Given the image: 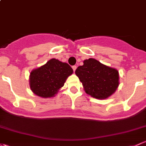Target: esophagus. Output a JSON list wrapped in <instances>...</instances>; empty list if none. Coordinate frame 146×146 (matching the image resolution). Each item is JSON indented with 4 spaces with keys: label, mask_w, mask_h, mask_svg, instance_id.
I'll list each match as a JSON object with an SVG mask.
<instances>
[{
    "label": "esophagus",
    "mask_w": 146,
    "mask_h": 146,
    "mask_svg": "<svg viewBox=\"0 0 146 146\" xmlns=\"http://www.w3.org/2000/svg\"><path fill=\"white\" fill-rule=\"evenodd\" d=\"M72 68H73V71H76V68H77V67H76V66H73V67H72Z\"/></svg>",
    "instance_id": "obj_1"
}]
</instances>
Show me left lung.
<instances>
[{
  "label": "left lung",
  "instance_id": "obj_1",
  "mask_svg": "<svg viewBox=\"0 0 146 146\" xmlns=\"http://www.w3.org/2000/svg\"><path fill=\"white\" fill-rule=\"evenodd\" d=\"M86 94L97 99H106L115 92L119 86L117 69L101 64L93 58L83 61L76 70Z\"/></svg>",
  "mask_w": 146,
  "mask_h": 146
}]
</instances>
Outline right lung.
<instances>
[{
    "label": "right lung",
    "mask_w": 146,
    "mask_h": 146,
    "mask_svg": "<svg viewBox=\"0 0 146 146\" xmlns=\"http://www.w3.org/2000/svg\"><path fill=\"white\" fill-rule=\"evenodd\" d=\"M73 73V69L67 63L50 59L44 65L31 70L29 76L31 90L40 97H53Z\"/></svg>",
    "instance_id": "1"
}]
</instances>
